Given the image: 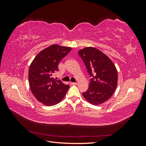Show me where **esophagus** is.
<instances>
[{
  "mask_svg": "<svg viewBox=\"0 0 146 146\" xmlns=\"http://www.w3.org/2000/svg\"><path fill=\"white\" fill-rule=\"evenodd\" d=\"M70 84H71V85H77V83H76V82H70Z\"/></svg>",
  "mask_w": 146,
  "mask_h": 146,
  "instance_id": "obj_1",
  "label": "esophagus"
}]
</instances>
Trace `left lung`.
I'll use <instances>...</instances> for the list:
<instances>
[{
    "label": "left lung",
    "mask_w": 146,
    "mask_h": 146,
    "mask_svg": "<svg viewBox=\"0 0 146 146\" xmlns=\"http://www.w3.org/2000/svg\"><path fill=\"white\" fill-rule=\"evenodd\" d=\"M91 82L89 88L83 96L88 102L94 105L102 104L113 96L117 85V71L111 60L94 47H87L79 50Z\"/></svg>",
    "instance_id": "left-lung-1"
}]
</instances>
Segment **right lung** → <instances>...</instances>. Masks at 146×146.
Listing matches in <instances>:
<instances>
[{"label":"right lung","mask_w":146,"mask_h":146,"mask_svg":"<svg viewBox=\"0 0 146 146\" xmlns=\"http://www.w3.org/2000/svg\"><path fill=\"white\" fill-rule=\"evenodd\" d=\"M72 50L70 47L51 45L39 52L29 70V83L36 99L46 106L60 103L66 96L69 86L53 77L58 70V64Z\"/></svg>","instance_id":"obj_1"}]
</instances>
